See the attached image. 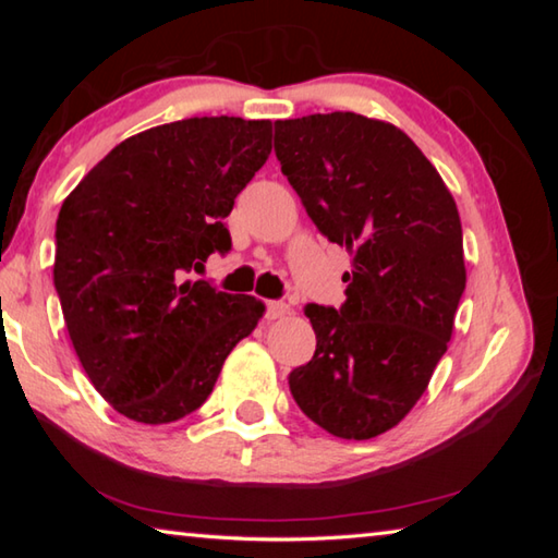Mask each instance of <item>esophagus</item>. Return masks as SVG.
<instances>
[{
    "instance_id": "1",
    "label": "esophagus",
    "mask_w": 558,
    "mask_h": 558,
    "mask_svg": "<svg viewBox=\"0 0 558 558\" xmlns=\"http://www.w3.org/2000/svg\"><path fill=\"white\" fill-rule=\"evenodd\" d=\"M288 313H290V307L286 305V302H278V300L266 302V317L268 319H280V317H286Z\"/></svg>"
}]
</instances>
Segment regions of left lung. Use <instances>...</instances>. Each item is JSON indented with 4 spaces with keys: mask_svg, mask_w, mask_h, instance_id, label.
I'll list each match as a JSON object with an SVG mask.
<instances>
[{
    "mask_svg": "<svg viewBox=\"0 0 558 558\" xmlns=\"http://www.w3.org/2000/svg\"><path fill=\"white\" fill-rule=\"evenodd\" d=\"M276 157L319 233L352 253L344 305L305 307L317 349L290 393L332 436L376 438L448 349L465 290L456 199L405 132L356 112L276 120Z\"/></svg>",
    "mask_w": 558,
    "mask_h": 558,
    "instance_id": "1",
    "label": "left lung"
}]
</instances>
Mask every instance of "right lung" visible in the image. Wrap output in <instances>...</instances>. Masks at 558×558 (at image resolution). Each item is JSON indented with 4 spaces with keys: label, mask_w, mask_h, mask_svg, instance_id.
Returning <instances> with one entry per match:
<instances>
[{
    "label": "right lung",
    "mask_w": 558,
    "mask_h": 558,
    "mask_svg": "<svg viewBox=\"0 0 558 558\" xmlns=\"http://www.w3.org/2000/svg\"><path fill=\"white\" fill-rule=\"evenodd\" d=\"M272 122L189 118L112 147L65 196L53 286L90 384L137 423H172L209 399L260 300L189 280L229 253L223 219L266 165Z\"/></svg>",
    "instance_id": "obj_1"
}]
</instances>
